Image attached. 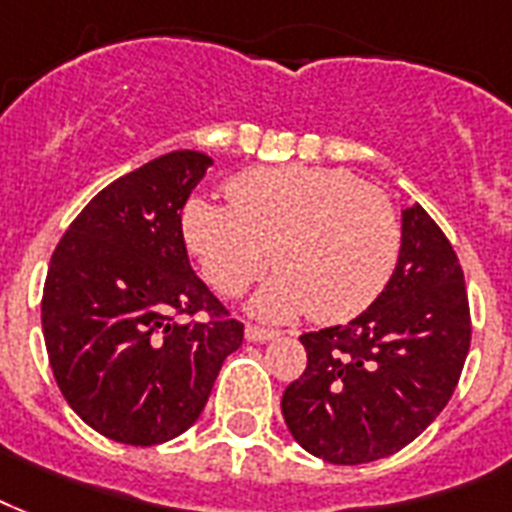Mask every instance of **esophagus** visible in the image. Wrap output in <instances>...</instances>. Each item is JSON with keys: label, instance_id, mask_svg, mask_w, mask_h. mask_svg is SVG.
<instances>
[{"label": "esophagus", "instance_id": "obj_1", "mask_svg": "<svg viewBox=\"0 0 512 512\" xmlns=\"http://www.w3.org/2000/svg\"><path fill=\"white\" fill-rule=\"evenodd\" d=\"M277 331L272 328H261V326H245V339L248 342H269V339H275Z\"/></svg>", "mask_w": 512, "mask_h": 512}]
</instances>
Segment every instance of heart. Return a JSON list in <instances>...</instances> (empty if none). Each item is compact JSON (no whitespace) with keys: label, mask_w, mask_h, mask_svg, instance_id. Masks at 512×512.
I'll use <instances>...</instances> for the list:
<instances>
[{"label":"heart","mask_w":512,"mask_h":512,"mask_svg":"<svg viewBox=\"0 0 512 512\" xmlns=\"http://www.w3.org/2000/svg\"><path fill=\"white\" fill-rule=\"evenodd\" d=\"M227 194L229 205L186 202L184 243L224 296H240L272 253L280 275L251 304L261 318L307 312L315 323H344L379 299L398 267V211L350 170L253 168L229 178Z\"/></svg>","instance_id":"heart-1"}]
</instances>
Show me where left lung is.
Here are the masks:
<instances>
[{"mask_svg": "<svg viewBox=\"0 0 512 512\" xmlns=\"http://www.w3.org/2000/svg\"><path fill=\"white\" fill-rule=\"evenodd\" d=\"M470 334L457 253L422 205L406 208L398 267L379 299L347 326L301 336L307 368L283 392L285 425L331 465L390 457L449 403Z\"/></svg>", "mask_w": 512, "mask_h": 512, "instance_id": "8db88e82", "label": "left lung"}]
</instances>
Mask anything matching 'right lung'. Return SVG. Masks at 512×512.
Here are the masks:
<instances>
[{
	"label": "right lung",
	"instance_id": "1",
	"mask_svg": "<svg viewBox=\"0 0 512 512\" xmlns=\"http://www.w3.org/2000/svg\"><path fill=\"white\" fill-rule=\"evenodd\" d=\"M213 160L181 149L95 194L55 248L42 331L63 398L95 433L154 446L197 422L243 323L186 256L181 211ZM206 312L205 321L180 320Z\"/></svg>",
	"mask_w": 512,
	"mask_h": 512
}]
</instances>
